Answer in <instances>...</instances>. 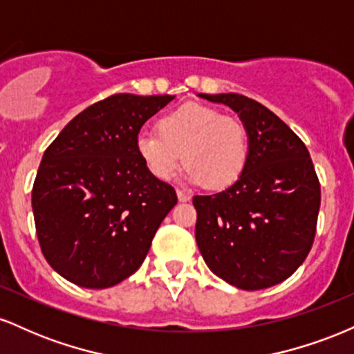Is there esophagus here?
Returning a JSON list of instances; mask_svg holds the SVG:
<instances>
[{
  "label": "esophagus",
  "mask_w": 354,
  "mask_h": 354,
  "mask_svg": "<svg viewBox=\"0 0 354 354\" xmlns=\"http://www.w3.org/2000/svg\"><path fill=\"white\" fill-rule=\"evenodd\" d=\"M176 194H178V200H180V203H186L191 200L189 194L185 193V191H181V189H176Z\"/></svg>",
  "instance_id": "esophagus-1"
}]
</instances>
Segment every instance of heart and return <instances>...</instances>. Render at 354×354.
<instances>
[{
  "mask_svg": "<svg viewBox=\"0 0 354 354\" xmlns=\"http://www.w3.org/2000/svg\"><path fill=\"white\" fill-rule=\"evenodd\" d=\"M136 151L156 180H171L185 156L188 181L226 189L245 174L251 149L246 126L236 116L186 103L161 116L156 133H141Z\"/></svg>",
  "mask_w": 354,
  "mask_h": 354,
  "instance_id": "obj_1",
  "label": "heart"
}]
</instances>
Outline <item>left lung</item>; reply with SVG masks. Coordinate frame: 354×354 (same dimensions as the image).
Returning <instances> with one entry per match:
<instances>
[{
	"label": "left lung",
	"instance_id": "obj_1",
	"mask_svg": "<svg viewBox=\"0 0 354 354\" xmlns=\"http://www.w3.org/2000/svg\"><path fill=\"white\" fill-rule=\"evenodd\" d=\"M201 98L238 113L251 151L238 183L193 198L198 248L209 270L239 290L274 286L298 270L315 241L321 188L310 151L258 101L236 93Z\"/></svg>",
	"mask_w": 354,
	"mask_h": 354
}]
</instances>
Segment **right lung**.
<instances>
[{
  "instance_id": "obj_1",
  "label": "right lung",
  "mask_w": 354,
  "mask_h": 354,
  "mask_svg": "<svg viewBox=\"0 0 354 354\" xmlns=\"http://www.w3.org/2000/svg\"><path fill=\"white\" fill-rule=\"evenodd\" d=\"M174 96H108L63 128L43 154L31 193L43 256L68 281L115 286L148 254L176 191L138 156L141 126Z\"/></svg>"
}]
</instances>
